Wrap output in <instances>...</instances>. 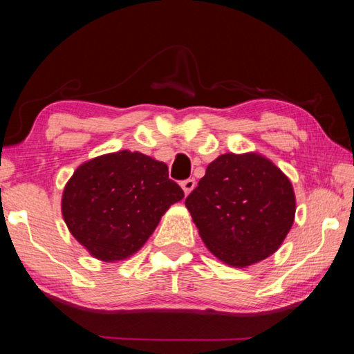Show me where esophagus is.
<instances>
[{
	"instance_id": "obj_1",
	"label": "esophagus",
	"mask_w": 354,
	"mask_h": 354,
	"mask_svg": "<svg viewBox=\"0 0 354 354\" xmlns=\"http://www.w3.org/2000/svg\"><path fill=\"white\" fill-rule=\"evenodd\" d=\"M181 187H183V190H184V195L187 196L192 190L195 189V179H185V181H183L181 183Z\"/></svg>"
}]
</instances>
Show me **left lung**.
<instances>
[{"label": "left lung", "instance_id": "left-lung-1", "mask_svg": "<svg viewBox=\"0 0 354 354\" xmlns=\"http://www.w3.org/2000/svg\"><path fill=\"white\" fill-rule=\"evenodd\" d=\"M207 250L226 266L245 268L273 254L295 220L290 179L259 153H225L185 198Z\"/></svg>", "mask_w": 354, "mask_h": 354}]
</instances>
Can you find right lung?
<instances>
[{
  "label": "right lung",
  "instance_id": "add662e5",
  "mask_svg": "<svg viewBox=\"0 0 354 354\" xmlns=\"http://www.w3.org/2000/svg\"><path fill=\"white\" fill-rule=\"evenodd\" d=\"M183 198L167 164L122 149L77 167L65 184L61 207L71 236L88 253L117 262L136 254Z\"/></svg>",
  "mask_w": 354,
  "mask_h": 354
}]
</instances>
